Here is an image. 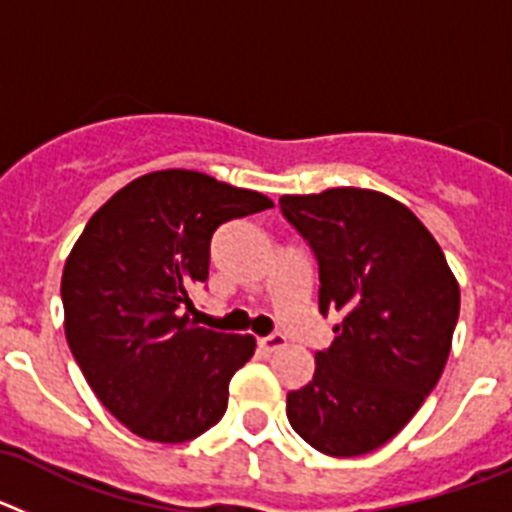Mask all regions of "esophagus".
<instances>
[{"mask_svg": "<svg viewBox=\"0 0 512 512\" xmlns=\"http://www.w3.org/2000/svg\"><path fill=\"white\" fill-rule=\"evenodd\" d=\"M259 346L264 348L266 354H271V351H277V348L287 346V338H284L282 333H271V336L259 338Z\"/></svg>", "mask_w": 512, "mask_h": 512, "instance_id": "obj_1", "label": "esophagus"}]
</instances>
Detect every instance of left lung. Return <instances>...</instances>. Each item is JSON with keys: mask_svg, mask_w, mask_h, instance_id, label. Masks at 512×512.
Listing matches in <instances>:
<instances>
[{"mask_svg": "<svg viewBox=\"0 0 512 512\" xmlns=\"http://www.w3.org/2000/svg\"><path fill=\"white\" fill-rule=\"evenodd\" d=\"M284 217L320 266V312L333 343L287 395L289 425L328 456H361L395 438L449 361L459 282L415 212L374 189L284 194Z\"/></svg>", "mask_w": 512, "mask_h": 512, "instance_id": "left-lung-1", "label": "left lung"}]
</instances>
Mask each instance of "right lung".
Returning <instances> with one entry per match:
<instances>
[{"mask_svg":"<svg viewBox=\"0 0 512 512\" xmlns=\"http://www.w3.org/2000/svg\"><path fill=\"white\" fill-rule=\"evenodd\" d=\"M274 202L189 169L151 171L81 230L61 277L63 330L89 387L130 433L184 443L228 408L251 333L200 328L192 292L210 274L212 233Z\"/></svg>","mask_w":512,"mask_h":512,"instance_id":"1","label":"right lung"}]
</instances>
